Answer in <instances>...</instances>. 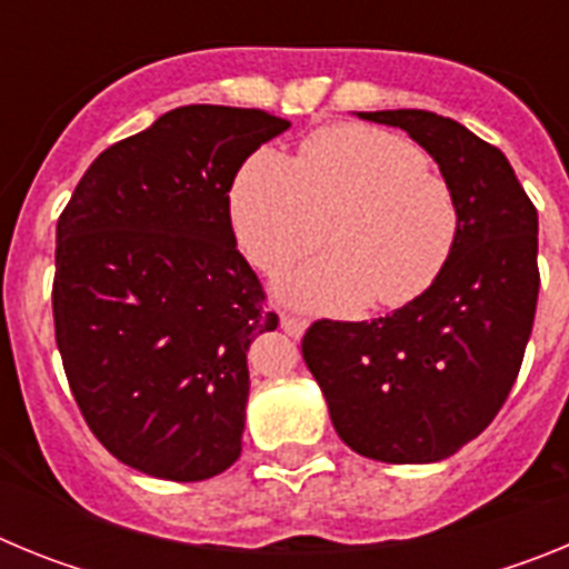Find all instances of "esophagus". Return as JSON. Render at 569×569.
I'll return each mask as SVG.
<instances>
[{"label": "esophagus", "instance_id": "esophagus-1", "mask_svg": "<svg viewBox=\"0 0 569 569\" xmlns=\"http://www.w3.org/2000/svg\"><path fill=\"white\" fill-rule=\"evenodd\" d=\"M281 330H284L288 336H293V339H301L305 330H308V321L293 319V316H281Z\"/></svg>", "mask_w": 569, "mask_h": 569}]
</instances>
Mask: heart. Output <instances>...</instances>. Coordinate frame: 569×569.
Here are the masks:
<instances>
[{"label":"heart","mask_w":569,"mask_h":569,"mask_svg":"<svg viewBox=\"0 0 569 569\" xmlns=\"http://www.w3.org/2000/svg\"><path fill=\"white\" fill-rule=\"evenodd\" d=\"M333 250L296 270L281 296L301 310L347 316L376 299L410 305L433 288L459 236V208L427 156L390 130H319L299 156L259 150L230 188V224L250 264L279 276L325 239Z\"/></svg>","instance_id":"obj_1"}]
</instances>
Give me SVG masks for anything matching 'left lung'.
<instances>
[{"label":"left lung","instance_id":"obj_1","mask_svg":"<svg viewBox=\"0 0 569 569\" xmlns=\"http://www.w3.org/2000/svg\"><path fill=\"white\" fill-rule=\"evenodd\" d=\"M433 156L459 236L433 288L385 319L316 321L301 353L336 433L365 459L430 465L496 419L539 301V213L507 156L430 110H373Z\"/></svg>","mask_w":569,"mask_h":569}]
</instances>
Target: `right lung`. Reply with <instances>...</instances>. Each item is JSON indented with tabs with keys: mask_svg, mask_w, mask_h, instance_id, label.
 I'll return each instance as SVG.
<instances>
[{
	"mask_svg": "<svg viewBox=\"0 0 569 569\" xmlns=\"http://www.w3.org/2000/svg\"><path fill=\"white\" fill-rule=\"evenodd\" d=\"M290 122L184 104L84 170L57 224L53 321L84 421L122 465L202 481L241 456L248 350L276 313L236 250L230 188Z\"/></svg>",
	"mask_w": 569,
	"mask_h": 569,
	"instance_id": "obj_1",
	"label": "right lung"
}]
</instances>
